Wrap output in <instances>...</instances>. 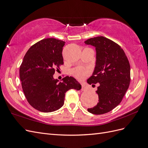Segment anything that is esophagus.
Masks as SVG:
<instances>
[{
  "instance_id": "34e87169",
  "label": "esophagus",
  "mask_w": 148,
  "mask_h": 148,
  "mask_svg": "<svg viewBox=\"0 0 148 148\" xmlns=\"http://www.w3.org/2000/svg\"><path fill=\"white\" fill-rule=\"evenodd\" d=\"M87 86L85 85V84H82V91H86L87 89Z\"/></svg>"
}]
</instances>
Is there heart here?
<instances>
[{"instance_id": "heart-1", "label": "heart", "mask_w": 148, "mask_h": 148, "mask_svg": "<svg viewBox=\"0 0 148 148\" xmlns=\"http://www.w3.org/2000/svg\"><path fill=\"white\" fill-rule=\"evenodd\" d=\"M89 73V70L83 66H78L71 70V74L79 79L84 78Z\"/></svg>"}]
</instances>
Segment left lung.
I'll use <instances>...</instances> for the list:
<instances>
[{
    "label": "left lung",
    "instance_id": "left-lung-1",
    "mask_svg": "<svg viewBox=\"0 0 148 148\" xmlns=\"http://www.w3.org/2000/svg\"><path fill=\"white\" fill-rule=\"evenodd\" d=\"M85 44L96 47V62L87 82L99 83L96 91L99 102L89 112L101 115L109 112L122 101L130 83V65L125 52L112 40L104 36L88 39Z\"/></svg>",
    "mask_w": 148,
    "mask_h": 148
}]
</instances>
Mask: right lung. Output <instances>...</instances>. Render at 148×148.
Wrapping results in <instances>:
<instances>
[{"instance_id":"1","label":"right lung","mask_w":148,"mask_h":148,"mask_svg":"<svg viewBox=\"0 0 148 148\" xmlns=\"http://www.w3.org/2000/svg\"><path fill=\"white\" fill-rule=\"evenodd\" d=\"M64 41L55 38L42 39L28 49L20 65V78L25 96L29 104L40 112L59 109L64 104L67 91L82 88L73 77L66 76L63 82L53 79L55 71L64 64Z\"/></svg>"}]
</instances>
